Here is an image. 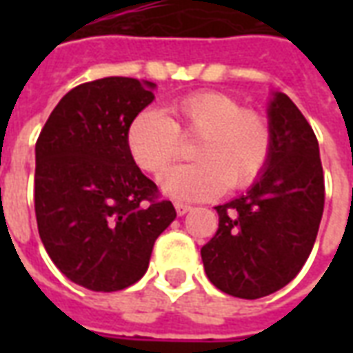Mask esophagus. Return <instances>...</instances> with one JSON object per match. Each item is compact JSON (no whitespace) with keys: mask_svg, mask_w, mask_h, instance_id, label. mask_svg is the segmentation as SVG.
<instances>
[{"mask_svg":"<svg viewBox=\"0 0 353 353\" xmlns=\"http://www.w3.org/2000/svg\"><path fill=\"white\" fill-rule=\"evenodd\" d=\"M174 206H176L177 215H185L187 212H191V210H192L189 204H183V202H174Z\"/></svg>","mask_w":353,"mask_h":353,"instance_id":"1","label":"esophagus"}]
</instances>
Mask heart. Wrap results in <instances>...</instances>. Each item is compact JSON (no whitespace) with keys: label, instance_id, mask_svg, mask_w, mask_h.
<instances>
[{"label":"heart","instance_id":"b5f03b06","mask_svg":"<svg viewBox=\"0 0 353 353\" xmlns=\"http://www.w3.org/2000/svg\"><path fill=\"white\" fill-rule=\"evenodd\" d=\"M172 119L159 109H143L126 130L128 153L139 168L159 174L179 153V134L200 136L192 164L168 168L159 179L174 199L204 200L221 194L227 185H252L272 151V128L263 113L244 109L229 94L194 92L177 100Z\"/></svg>","mask_w":353,"mask_h":353}]
</instances>
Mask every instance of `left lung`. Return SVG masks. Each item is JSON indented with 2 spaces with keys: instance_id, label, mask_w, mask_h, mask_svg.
<instances>
[{
  "instance_id": "8db88e82",
  "label": "left lung",
  "mask_w": 353,
  "mask_h": 353,
  "mask_svg": "<svg viewBox=\"0 0 353 353\" xmlns=\"http://www.w3.org/2000/svg\"><path fill=\"white\" fill-rule=\"evenodd\" d=\"M272 151L250 191L215 206L219 227L202 250L208 280L227 295L261 299L301 272L323 215L319 145L288 94L268 103Z\"/></svg>"
}]
</instances>
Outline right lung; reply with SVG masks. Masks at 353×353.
<instances>
[{
  "label": "right lung",
  "mask_w": 353,
  "mask_h": 353,
  "mask_svg": "<svg viewBox=\"0 0 353 353\" xmlns=\"http://www.w3.org/2000/svg\"><path fill=\"white\" fill-rule=\"evenodd\" d=\"M154 87L130 77L83 83L58 101L35 143L39 236L58 270L90 291L136 283L176 219L126 147L128 124Z\"/></svg>",
  "instance_id": "right-lung-1"
}]
</instances>
